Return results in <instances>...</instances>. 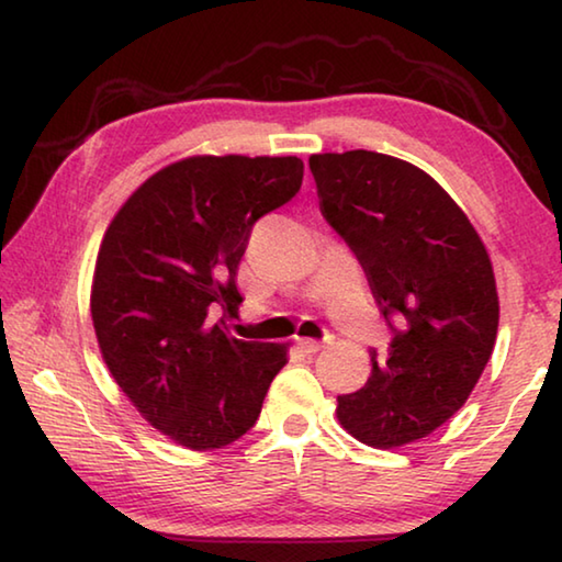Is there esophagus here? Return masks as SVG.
I'll return each mask as SVG.
<instances>
[{
	"mask_svg": "<svg viewBox=\"0 0 562 562\" xmlns=\"http://www.w3.org/2000/svg\"><path fill=\"white\" fill-rule=\"evenodd\" d=\"M296 346L303 353H318L324 348V344L316 341V338H296Z\"/></svg>",
	"mask_w": 562,
	"mask_h": 562,
	"instance_id": "esophagus-1",
	"label": "esophagus"
}]
</instances>
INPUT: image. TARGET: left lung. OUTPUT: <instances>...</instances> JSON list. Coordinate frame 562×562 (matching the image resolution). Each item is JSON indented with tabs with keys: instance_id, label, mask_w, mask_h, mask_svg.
<instances>
[{
	"instance_id": "1",
	"label": "left lung",
	"mask_w": 562,
	"mask_h": 562,
	"mask_svg": "<svg viewBox=\"0 0 562 562\" xmlns=\"http://www.w3.org/2000/svg\"><path fill=\"white\" fill-rule=\"evenodd\" d=\"M321 214L366 271L393 330L371 379L338 395V420L373 448L434 434L463 406L498 334L488 251L426 171L379 151L314 154Z\"/></svg>"
}]
</instances>
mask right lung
Here are the masks:
<instances>
[{
  "label": "right lung",
  "instance_id": "obj_1",
  "mask_svg": "<svg viewBox=\"0 0 562 562\" xmlns=\"http://www.w3.org/2000/svg\"><path fill=\"white\" fill-rule=\"evenodd\" d=\"M296 156H191L128 196L101 241L91 321L142 416L177 443L224 448L254 428L289 346L232 336L256 221L299 194Z\"/></svg>",
  "mask_w": 562,
  "mask_h": 562
}]
</instances>
